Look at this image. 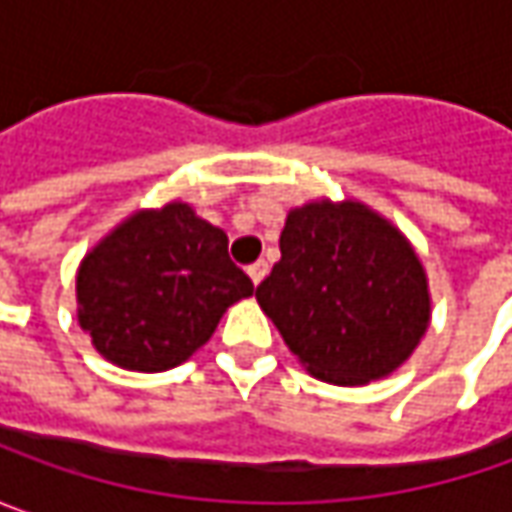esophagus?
I'll use <instances>...</instances> for the list:
<instances>
[{
  "label": "esophagus",
  "instance_id": "obj_1",
  "mask_svg": "<svg viewBox=\"0 0 512 512\" xmlns=\"http://www.w3.org/2000/svg\"><path fill=\"white\" fill-rule=\"evenodd\" d=\"M247 276L253 279V285H259V282L267 276V262H262V259H259V262H253V265L247 267Z\"/></svg>",
  "mask_w": 512,
  "mask_h": 512
}]
</instances>
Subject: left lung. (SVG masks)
<instances>
[{
    "instance_id": "obj_1",
    "label": "left lung",
    "mask_w": 512,
    "mask_h": 512,
    "mask_svg": "<svg viewBox=\"0 0 512 512\" xmlns=\"http://www.w3.org/2000/svg\"><path fill=\"white\" fill-rule=\"evenodd\" d=\"M279 250L256 299L316 379L367 384L413 353L430 322L427 279L382 216L310 202L290 210Z\"/></svg>"
}]
</instances>
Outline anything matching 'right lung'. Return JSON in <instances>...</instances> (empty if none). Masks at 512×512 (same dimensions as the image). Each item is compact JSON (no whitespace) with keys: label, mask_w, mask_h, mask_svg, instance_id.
Instances as JSON below:
<instances>
[{"label":"right lung","mask_w":512,"mask_h":512,"mask_svg":"<svg viewBox=\"0 0 512 512\" xmlns=\"http://www.w3.org/2000/svg\"><path fill=\"white\" fill-rule=\"evenodd\" d=\"M250 293V276L227 256L225 230L182 202L130 216L76 276L82 330L108 362L142 373L185 362Z\"/></svg>","instance_id":"obj_1"}]
</instances>
